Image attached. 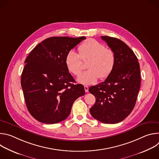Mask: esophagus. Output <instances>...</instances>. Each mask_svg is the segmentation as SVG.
Wrapping results in <instances>:
<instances>
[{
    "instance_id": "obj_1",
    "label": "esophagus",
    "mask_w": 159,
    "mask_h": 159,
    "mask_svg": "<svg viewBox=\"0 0 159 159\" xmlns=\"http://www.w3.org/2000/svg\"><path fill=\"white\" fill-rule=\"evenodd\" d=\"M84 89H85V93H87L89 91V87L87 86V85H85L84 86Z\"/></svg>"
}]
</instances>
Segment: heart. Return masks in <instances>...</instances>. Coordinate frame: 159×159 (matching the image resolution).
<instances>
[{"mask_svg": "<svg viewBox=\"0 0 159 159\" xmlns=\"http://www.w3.org/2000/svg\"><path fill=\"white\" fill-rule=\"evenodd\" d=\"M79 55L74 50H70L65 57V65L68 70L78 76L82 72L83 61L87 63V71L81 74L77 81L84 85L95 83L99 79H107L114 69L116 57L115 53L106 48L98 41L90 39L81 44L79 47Z\"/></svg>", "mask_w": 159, "mask_h": 159, "instance_id": "heart-1", "label": "heart"}]
</instances>
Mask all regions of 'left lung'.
<instances>
[{
	"label": "left lung",
	"mask_w": 159,
	"mask_h": 159,
	"mask_svg": "<svg viewBox=\"0 0 159 159\" xmlns=\"http://www.w3.org/2000/svg\"><path fill=\"white\" fill-rule=\"evenodd\" d=\"M101 38L115 53L116 62L104 82L89 89L96 98L90 112L102 123L115 124L125 120L135 106L141 83L140 65L134 52L123 41L106 36Z\"/></svg>",
	"instance_id": "8db88e82"
}]
</instances>
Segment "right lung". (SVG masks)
<instances>
[{
  "label": "right lung",
  "mask_w": 159,
  "mask_h": 159,
  "mask_svg": "<svg viewBox=\"0 0 159 159\" xmlns=\"http://www.w3.org/2000/svg\"><path fill=\"white\" fill-rule=\"evenodd\" d=\"M84 36L51 37L43 41L26 58L20 83L26 107L41 123L55 124L69 116L74 101L85 94L65 65L66 53Z\"/></svg>",
  "instance_id": "1"
}]
</instances>
